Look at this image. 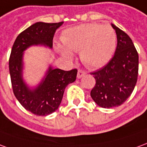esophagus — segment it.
Segmentation results:
<instances>
[{
	"label": "esophagus",
	"mask_w": 147,
	"mask_h": 147,
	"mask_svg": "<svg viewBox=\"0 0 147 147\" xmlns=\"http://www.w3.org/2000/svg\"><path fill=\"white\" fill-rule=\"evenodd\" d=\"M85 72L83 71V70H82V69H78V78H82L83 76L85 75Z\"/></svg>",
	"instance_id": "esophagus-1"
}]
</instances>
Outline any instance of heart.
Segmentation results:
<instances>
[{"instance_id": "b5f03b06", "label": "heart", "mask_w": 147, "mask_h": 147, "mask_svg": "<svg viewBox=\"0 0 147 147\" xmlns=\"http://www.w3.org/2000/svg\"><path fill=\"white\" fill-rule=\"evenodd\" d=\"M62 46L58 51L71 60V52H79L82 62L88 68L95 69L107 64L116 47V35L111 26L85 24L66 30L62 37Z\"/></svg>"}]
</instances>
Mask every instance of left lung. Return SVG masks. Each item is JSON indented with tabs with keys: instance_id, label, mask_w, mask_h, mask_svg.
Returning <instances> with one entry per match:
<instances>
[{
	"instance_id": "1",
	"label": "left lung",
	"mask_w": 147,
	"mask_h": 147,
	"mask_svg": "<svg viewBox=\"0 0 147 147\" xmlns=\"http://www.w3.org/2000/svg\"><path fill=\"white\" fill-rule=\"evenodd\" d=\"M117 36L115 55L103 68L91 74L96 80L90 95L100 107L111 109L127 100L138 79V55L131 38L112 24Z\"/></svg>"
}]
</instances>
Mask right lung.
Wrapping results in <instances>:
<instances>
[{"instance_id": "1", "label": "right lung", "mask_w": 147, "mask_h": 147, "mask_svg": "<svg viewBox=\"0 0 147 147\" xmlns=\"http://www.w3.org/2000/svg\"><path fill=\"white\" fill-rule=\"evenodd\" d=\"M63 22H37L16 38L9 58V73L13 93L21 105L36 115H47L59 109L65 87L75 82L78 69L65 71L49 66L44 78L35 88H30L23 78L24 52L32 46L53 47V38Z\"/></svg>"}]
</instances>
